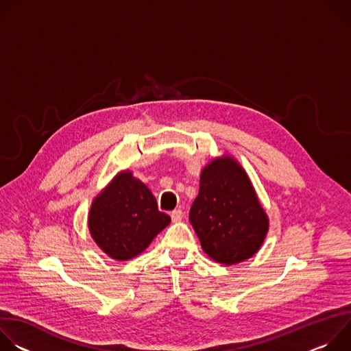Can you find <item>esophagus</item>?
Instances as JSON below:
<instances>
[{"instance_id":"esophagus-1","label":"esophagus","mask_w":351,"mask_h":351,"mask_svg":"<svg viewBox=\"0 0 351 351\" xmlns=\"http://www.w3.org/2000/svg\"><path fill=\"white\" fill-rule=\"evenodd\" d=\"M171 218H172L173 222L182 221V218H183V211H182V210H175V211H172V213H171Z\"/></svg>"}]
</instances>
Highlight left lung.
<instances>
[{
    "label": "left lung",
    "instance_id": "left-lung-1",
    "mask_svg": "<svg viewBox=\"0 0 351 351\" xmlns=\"http://www.w3.org/2000/svg\"><path fill=\"white\" fill-rule=\"evenodd\" d=\"M189 219L206 254L225 265L253 257L269 226L252 182L229 156L202 171Z\"/></svg>",
    "mask_w": 351,
    "mask_h": 351
}]
</instances>
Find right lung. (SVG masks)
Here are the masks:
<instances>
[{"label": "right lung", "mask_w": 351, "mask_h": 351, "mask_svg": "<svg viewBox=\"0 0 351 351\" xmlns=\"http://www.w3.org/2000/svg\"><path fill=\"white\" fill-rule=\"evenodd\" d=\"M171 222L149 189L130 171L117 175L88 213V229L103 252L119 261L138 256Z\"/></svg>", "instance_id": "1"}]
</instances>
